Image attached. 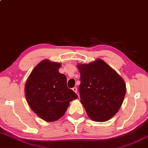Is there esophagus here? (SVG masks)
<instances>
[{"mask_svg": "<svg viewBox=\"0 0 148 148\" xmlns=\"http://www.w3.org/2000/svg\"><path fill=\"white\" fill-rule=\"evenodd\" d=\"M72 90H73V91H74V92H75V93L77 94V88H72Z\"/></svg>", "mask_w": 148, "mask_h": 148, "instance_id": "34e87169", "label": "esophagus"}]
</instances>
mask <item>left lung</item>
<instances>
[{"label":"left lung","mask_w":148,"mask_h":148,"mask_svg":"<svg viewBox=\"0 0 148 148\" xmlns=\"http://www.w3.org/2000/svg\"><path fill=\"white\" fill-rule=\"evenodd\" d=\"M81 74V102L92 120L104 122L112 118L121 106L126 93L123 78L104 60L78 64Z\"/></svg>","instance_id":"left-lung-1"}]
</instances>
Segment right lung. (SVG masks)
I'll use <instances>...</instances> for the list:
<instances>
[{"instance_id": "obj_1", "label": "right lung", "mask_w": 148, "mask_h": 148, "mask_svg": "<svg viewBox=\"0 0 148 148\" xmlns=\"http://www.w3.org/2000/svg\"><path fill=\"white\" fill-rule=\"evenodd\" d=\"M61 63L42 60L27 80L25 94L32 110L42 120L52 122L65 114L78 96L67 86V78L59 73Z\"/></svg>"}]
</instances>
